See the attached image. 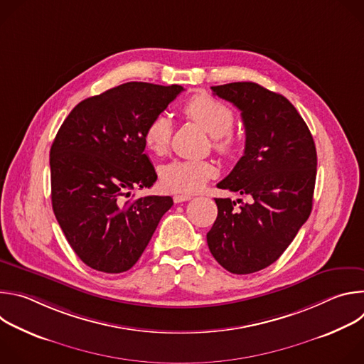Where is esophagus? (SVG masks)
I'll return each mask as SVG.
<instances>
[{
  "label": "esophagus",
  "instance_id": "34e87169",
  "mask_svg": "<svg viewBox=\"0 0 364 364\" xmlns=\"http://www.w3.org/2000/svg\"><path fill=\"white\" fill-rule=\"evenodd\" d=\"M174 203H183V201H188L191 198V196H187V194H176L174 197Z\"/></svg>",
  "mask_w": 364,
  "mask_h": 364
}]
</instances>
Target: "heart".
<instances>
[{
	"label": "heart",
	"instance_id": "obj_1",
	"mask_svg": "<svg viewBox=\"0 0 364 364\" xmlns=\"http://www.w3.org/2000/svg\"><path fill=\"white\" fill-rule=\"evenodd\" d=\"M183 111L213 136V148L218 152L232 154L236 149V138L230 132L235 115L226 103L200 93L187 100ZM170 138L171 122L164 115L155 117L144 131L146 149L157 155L168 149ZM215 176L216 167L209 161H174L163 168L161 184L171 193H196Z\"/></svg>",
	"mask_w": 364,
	"mask_h": 364
}]
</instances>
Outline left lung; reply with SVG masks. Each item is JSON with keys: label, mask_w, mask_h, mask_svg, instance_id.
Instances as JSON below:
<instances>
[{"label": "left lung", "mask_w": 364, "mask_h": 364, "mask_svg": "<svg viewBox=\"0 0 364 364\" xmlns=\"http://www.w3.org/2000/svg\"><path fill=\"white\" fill-rule=\"evenodd\" d=\"M212 90L240 111L246 131L242 159L218 187L246 194L249 201L236 207L230 198H215L218 218L207 245L226 271L245 275L274 264L309 218L317 151L285 96L253 82Z\"/></svg>", "instance_id": "left-lung-1"}]
</instances>
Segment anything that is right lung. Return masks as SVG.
Segmentation results:
<instances>
[{"label": "right lung", "instance_id": "right-lung-1", "mask_svg": "<svg viewBox=\"0 0 364 364\" xmlns=\"http://www.w3.org/2000/svg\"><path fill=\"white\" fill-rule=\"evenodd\" d=\"M183 86L128 82L73 108L50 148L51 204L75 253L92 269H131L149 243L170 196L129 200L157 174L144 154V131Z\"/></svg>", "mask_w": 364, "mask_h": 364}]
</instances>
